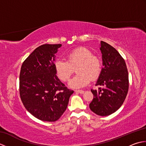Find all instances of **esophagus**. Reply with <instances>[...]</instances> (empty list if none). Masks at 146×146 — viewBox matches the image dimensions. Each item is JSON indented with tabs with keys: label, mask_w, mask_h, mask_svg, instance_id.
I'll return each mask as SVG.
<instances>
[{
	"label": "esophagus",
	"mask_w": 146,
	"mask_h": 146,
	"mask_svg": "<svg viewBox=\"0 0 146 146\" xmlns=\"http://www.w3.org/2000/svg\"><path fill=\"white\" fill-rule=\"evenodd\" d=\"M76 93H78V94H83L84 93V91L83 90H75Z\"/></svg>",
	"instance_id": "1"
}]
</instances>
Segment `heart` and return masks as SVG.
Listing matches in <instances>:
<instances>
[{"label":"heart","instance_id":"obj_1","mask_svg":"<svg viewBox=\"0 0 146 146\" xmlns=\"http://www.w3.org/2000/svg\"><path fill=\"white\" fill-rule=\"evenodd\" d=\"M66 61L57 59L54 62L55 73L61 82H66L76 68L77 75L71 80L69 85L79 88L87 85L90 80H97L102 71V63L97 56L92 54L89 49L79 47L73 49L66 55Z\"/></svg>","mask_w":146,"mask_h":146}]
</instances>
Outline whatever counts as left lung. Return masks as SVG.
<instances>
[{
	"instance_id": "1",
	"label": "left lung",
	"mask_w": 146,
	"mask_h": 146,
	"mask_svg": "<svg viewBox=\"0 0 146 146\" xmlns=\"http://www.w3.org/2000/svg\"><path fill=\"white\" fill-rule=\"evenodd\" d=\"M103 66L96 85L92 89L94 95L89 107L98 115L107 116L122 106L129 90V74L124 59L115 49L101 41Z\"/></svg>"
}]
</instances>
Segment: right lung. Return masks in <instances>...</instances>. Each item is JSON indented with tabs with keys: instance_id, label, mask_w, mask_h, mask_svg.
<instances>
[{
	"instance_id": "obj_1",
	"label": "right lung",
	"mask_w": 146,
	"mask_h": 146,
	"mask_svg": "<svg viewBox=\"0 0 146 146\" xmlns=\"http://www.w3.org/2000/svg\"><path fill=\"white\" fill-rule=\"evenodd\" d=\"M61 44H45L35 49L21 68L19 94L26 110L42 121L55 122L66 110L74 92L60 82L54 68Z\"/></svg>"
}]
</instances>
